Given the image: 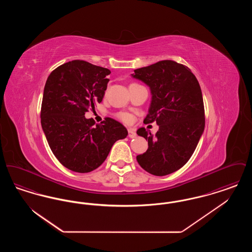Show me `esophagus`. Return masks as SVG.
<instances>
[{
	"mask_svg": "<svg viewBox=\"0 0 252 252\" xmlns=\"http://www.w3.org/2000/svg\"><path fill=\"white\" fill-rule=\"evenodd\" d=\"M137 136V134H136V132L134 129H132V128H128V137L129 138H135Z\"/></svg>",
	"mask_w": 252,
	"mask_h": 252,
	"instance_id": "34e87169",
	"label": "esophagus"
}]
</instances>
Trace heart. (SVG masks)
Returning a JSON list of instances; mask_svg holds the SVG:
<instances>
[{"instance_id":"b5f03b06","label":"heart","mask_w":252,"mask_h":252,"mask_svg":"<svg viewBox=\"0 0 252 252\" xmlns=\"http://www.w3.org/2000/svg\"><path fill=\"white\" fill-rule=\"evenodd\" d=\"M120 118L126 123H130L132 121L131 115H129L127 113H121Z\"/></svg>"}]
</instances>
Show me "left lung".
Segmentation results:
<instances>
[{
  "instance_id": "8db88e82",
  "label": "left lung",
  "mask_w": 252,
  "mask_h": 252,
  "mask_svg": "<svg viewBox=\"0 0 252 252\" xmlns=\"http://www.w3.org/2000/svg\"><path fill=\"white\" fill-rule=\"evenodd\" d=\"M132 77L149 87L151 103L144 124L156 122L155 135L141 127L139 136L148 149L137 161L154 176H166L182 167L192 157L205 127L203 97L191 70L173 60H161L134 70Z\"/></svg>"
}]
</instances>
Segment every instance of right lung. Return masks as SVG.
Instances as JSON below:
<instances>
[{"mask_svg":"<svg viewBox=\"0 0 252 252\" xmlns=\"http://www.w3.org/2000/svg\"><path fill=\"white\" fill-rule=\"evenodd\" d=\"M110 71L84 60L64 63L50 73L41 104V126L60 163L73 172L88 173L107 158L114 143L127 136L126 128L107 118L95 124L85 112L105 95Z\"/></svg>","mask_w":252,"mask_h":252,"instance_id":"right-lung-1","label":"right lung"}]
</instances>
